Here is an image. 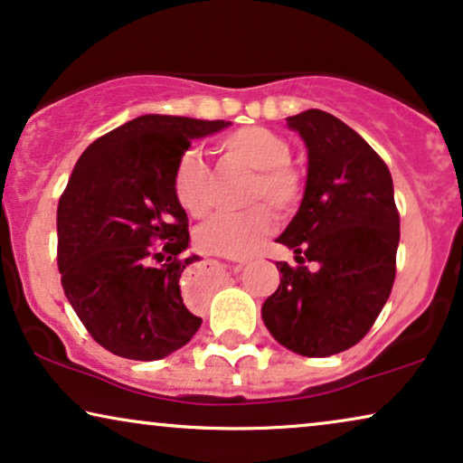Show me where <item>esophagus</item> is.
I'll return each instance as SVG.
<instances>
[{
	"label": "esophagus",
	"mask_w": 463,
	"mask_h": 463,
	"mask_svg": "<svg viewBox=\"0 0 463 463\" xmlns=\"http://www.w3.org/2000/svg\"><path fill=\"white\" fill-rule=\"evenodd\" d=\"M222 277V264L218 260H201L194 262L193 267L184 270V294L186 298L205 300L215 288L220 286Z\"/></svg>",
	"instance_id": "1"
}]
</instances>
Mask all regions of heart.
Wrapping results in <instances>:
<instances>
[{"label":"heart","mask_w":463,"mask_h":463,"mask_svg":"<svg viewBox=\"0 0 463 463\" xmlns=\"http://www.w3.org/2000/svg\"><path fill=\"white\" fill-rule=\"evenodd\" d=\"M220 150L231 163L251 169L245 201L254 203L243 212L213 215L196 231V245L207 254L248 258L260 248L275 226L273 212L292 213L303 196L305 180L292 165L288 139L267 127H243L220 141ZM174 193L190 215L201 218L212 207V175L199 154L188 150L174 167ZM261 203H258L257 201Z\"/></svg>","instance_id":"b5f03b06"}]
</instances>
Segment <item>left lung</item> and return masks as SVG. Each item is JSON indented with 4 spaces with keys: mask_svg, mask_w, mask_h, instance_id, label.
Masks as SVG:
<instances>
[{
    "mask_svg": "<svg viewBox=\"0 0 463 463\" xmlns=\"http://www.w3.org/2000/svg\"><path fill=\"white\" fill-rule=\"evenodd\" d=\"M286 120L309 165L303 203L277 237L296 267L277 262L262 319L286 349L328 357L360 343L390 298L400 215L390 169L354 128L322 109Z\"/></svg>",
    "mask_w": 463,
    "mask_h": 463,
    "instance_id": "obj_1",
    "label": "left lung"
}]
</instances>
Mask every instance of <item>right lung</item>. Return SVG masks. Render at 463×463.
Wrapping results in <instances>:
<instances>
[{"instance_id":"obj_1","label":"right lung","mask_w":463,"mask_h":463,"mask_svg":"<svg viewBox=\"0 0 463 463\" xmlns=\"http://www.w3.org/2000/svg\"><path fill=\"white\" fill-rule=\"evenodd\" d=\"M228 125L139 116L92 141L71 171L57 209L61 283L84 328L116 355L160 360L201 328L180 289L199 256L186 254L174 167L193 139Z\"/></svg>"}]
</instances>
